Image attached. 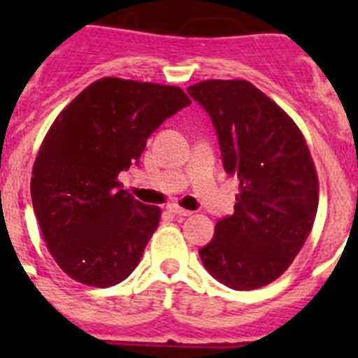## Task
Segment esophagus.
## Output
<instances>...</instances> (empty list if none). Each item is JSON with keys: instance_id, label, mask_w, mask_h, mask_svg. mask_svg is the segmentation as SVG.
<instances>
[{"instance_id": "esophagus-1", "label": "esophagus", "mask_w": 358, "mask_h": 358, "mask_svg": "<svg viewBox=\"0 0 358 358\" xmlns=\"http://www.w3.org/2000/svg\"><path fill=\"white\" fill-rule=\"evenodd\" d=\"M169 210L172 211V213L179 215V217H189V215H192V211L185 210V208H181V206H177V204H172V206H169Z\"/></svg>"}]
</instances>
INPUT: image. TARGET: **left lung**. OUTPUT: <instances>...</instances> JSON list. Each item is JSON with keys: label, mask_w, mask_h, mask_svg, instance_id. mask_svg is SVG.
Here are the masks:
<instances>
[{"label": "left lung", "mask_w": 358, "mask_h": 358, "mask_svg": "<svg viewBox=\"0 0 358 358\" xmlns=\"http://www.w3.org/2000/svg\"><path fill=\"white\" fill-rule=\"evenodd\" d=\"M188 93L211 116L224 170L240 181L235 213L199 255L224 285L260 289L290 267L314 226V159L296 122L251 82L202 80Z\"/></svg>", "instance_id": "1"}]
</instances>
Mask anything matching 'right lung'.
Masks as SVG:
<instances>
[{"mask_svg": "<svg viewBox=\"0 0 358 358\" xmlns=\"http://www.w3.org/2000/svg\"><path fill=\"white\" fill-rule=\"evenodd\" d=\"M192 100L177 85L106 77L52 123L31 170L30 194L46 248L78 283L106 289L140 264L161 210L122 189L148 136Z\"/></svg>", "mask_w": 358, "mask_h": 358, "instance_id": "add662e5", "label": "right lung"}]
</instances>
